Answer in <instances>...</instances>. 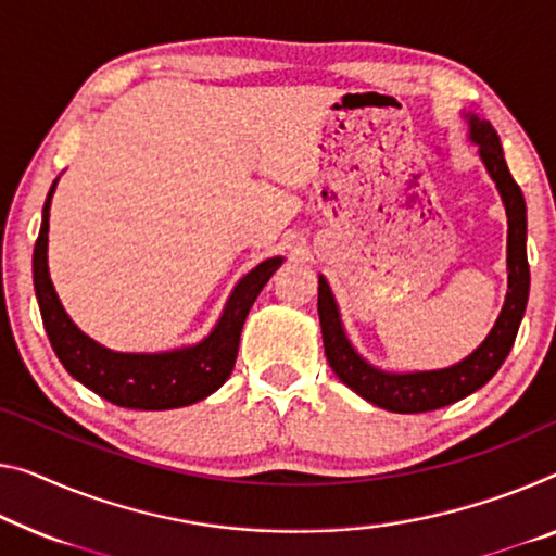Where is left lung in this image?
<instances>
[{
    "instance_id": "1",
    "label": "left lung",
    "mask_w": 556,
    "mask_h": 556,
    "mask_svg": "<svg viewBox=\"0 0 556 556\" xmlns=\"http://www.w3.org/2000/svg\"><path fill=\"white\" fill-rule=\"evenodd\" d=\"M467 122V139L477 143L486 174L497 186L500 199L507 213V295L505 305L494 320L480 348L463 361L438 367V370H413L392 372L367 363L348 340V332L340 318V307L328 280L318 276V315L323 330V348L326 357L345 386L357 392L367 403L378 405L390 413H430L445 405L457 403L475 390L490 382L500 370L505 357L515 345L519 323L525 318V307L529 298V263H527V206L525 195L515 178H511L505 153L497 131L486 118H480L472 111H463Z\"/></svg>"
}]
</instances>
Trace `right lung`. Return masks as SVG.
<instances>
[{
    "label": "right lung",
    "instance_id": "add662e5",
    "mask_svg": "<svg viewBox=\"0 0 556 556\" xmlns=\"http://www.w3.org/2000/svg\"><path fill=\"white\" fill-rule=\"evenodd\" d=\"M51 184L41 211L39 238L34 243V293L49 343L66 372L84 388L97 392L118 407L129 409H174L208 397L230 378L241 343V330L255 298L268 283L283 258L273 255L238 280L230 290L224 313L206 338L193 345L161 350V353H122L89 338L64 311L49 278V208L56 191Z\"/></svg>",
    "mask_w": 556,
    "mask_h": 556
}]
</instances>
